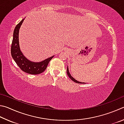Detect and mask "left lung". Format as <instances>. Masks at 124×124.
Instances as JSON below:
<instances>
[{
    "instance_id": "obj_1",
    "label": "left lung",
    "mask_w": 124,
    "mask_h": 124,
    "mask_svg": "<svg viewBox=\"0 0 124 124\" xmlns=\"http://www.w3.org/2000/svg\"><path fill=\"white\" fill-rule=\"evenodd\" d=\"M67 74H68V76L69 77V78H70L71 80H72V81H73V82H76V83H83V84H84V83H83V82H79V81H77V80H76V79L74 78L71 76V75H70V72H69L68 66L67 67Z\"/></svg>"
}]
</instances>
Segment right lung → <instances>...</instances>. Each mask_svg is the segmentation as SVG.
Here are the masks:
<instances>
[{"label":"right lung","instance_id":"add662e5","mask_svg":"<svg viewBox=\"0 0 124 124\" xmlns=\"http://www.w3.org/2000/svg\"><path fill=\"white\" fill-rule=\"evenodd\" d=\"M24 18L23 19L15 28L13 34V40L11 47V53L12 58L19 68L24 72L31 75H38L42 73L54 56L48 58L40 62H33L25 57L21 52L19 44V30Z\"/></svg>","mask_w":124,"mask_h":124}]
</instances>
